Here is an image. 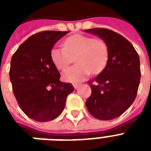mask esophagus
<instances>
[{
    "instance_id": "obj_1",
    "label": "esophagus",
    "mask_w": 151,
    "mask_h": 151,
    "mask_svg": "<svg viewBox=\"0 0 151 151\" xmlns=\"http://www.w3.org/2000/svg\"><path fill=\"white\" fill-rule=\"evenodd\" d=\"M73 88H74L75 89H77V88H78L80 86V85H79V84H73Z\"/></svg>"
}]
</instances>
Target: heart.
Instances as JSON below:
<instances>
[{
  "mask_svg": "<svg viewBox=\"0 0 151 151\" xmlns=\"http://www.w3.org/2000/svg\"><path fill=\"white\" fill-rule=\"evenodd\" d=\"M51 59L58 70H64L75 58L77 65L63 73L66 82L78 83L85 80L91 72L99 73L105 68L109 58V49L105 41L84 34H73L63 41V48L54 47Z\"/></svg>",
  "mask_w": 151,
  "mask_h": 151,
  "instance_id": "obj_1",
  "label": "heart"
}]
</instances>
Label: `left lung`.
Segmentation results:
<instances>
[{"mask_svg":"<svg viewBox=\"0 0 151 151\" xmlns=\"http://www.w3.org/2000/svg\"><path fill=\"white\" fill-rule=\"evenodd\" d=\"M105 41L109 49L103 70L89 81L92 94L86 100L88 112L99 120H111L125 112L136 99L140 82V62L130 42L105 28L85 29Z\"/></svg>","mask_w":151,"mask_h":151,"instance_id":"left-lung-1","label":"left lung"}]
</instances>
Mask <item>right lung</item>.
<instances>
[{
  "mask_svg": "<svg viewBox=\"0 0 151 151\" xmlns=\"http://www.w3.org/2000/svg\"><path fill=\"white\" fill-rule=\"evenodd\" d=\"M69 31H42L29 37L11 60L9 77L21 110L37 122L54 120L61 114L66 97L74 88L61 82L51 59V50Z\"/></svg>",
  "mask_w": 151,
  "mask_h": 151,
  "instance_id": "1",
  "label": "right lung"
}]
</instances>
